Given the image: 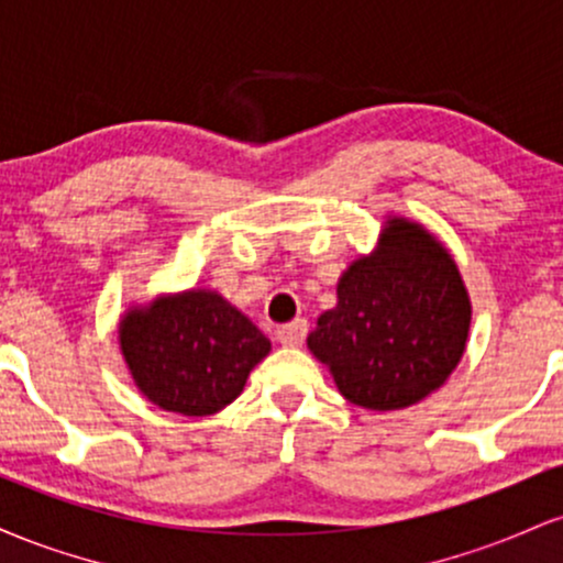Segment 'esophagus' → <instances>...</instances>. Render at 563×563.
<instances>
[{"label": "esophagus", "mask_w": 563, "mask_h": 563, "mask_svg": "<svg viewBox=\"0 0 563 563\" xmlns=\"http://www.w3.org/2000/svg\"><path fill=\"white\" fill-rule=\"evenodd\" d=\"M277 341H280L283 346H299L303 341V335H307V320H294L288 322V325H280L275 331Z\"/></svg>", "instance_id": "1"}]
</instances>
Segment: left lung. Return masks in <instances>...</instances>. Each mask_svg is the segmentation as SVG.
<instances>
[{
  "instance_id": "left-lung-1",
  "label": "left lung",
  "mask_w": 563,
  "mask_h": 563,
  "mask_svg": "<svg viewBox=\"0 0 563 563\" xmlns=\"http://www.w3.org/2000/svg\"><path fill=\"white\" fill-rule=\"evenodd\" d=\"M471 299L444 243L386 217L378 245L341 273L335 307L307 346L352 405L405 410L437 391L466 352Z\"/></svg>"
}]
</instances>
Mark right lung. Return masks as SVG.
<instances>
[{"label": "right lung", "mask_w": 563, "mask_h": 563, "mask_svg": "<svg viewBox=\"0 0 563 563\" xmlns=\"http://www.w3.org/2000/svg\"><path fill=\"white\" fill-rule=\"evenodd\" d=\"M119 346L134 386L161 410L214 416L243 391L269 339L219 290L187 288L129 307Z\"/></svg>", "instance_id": "right-lung-1"}]
</instances>
